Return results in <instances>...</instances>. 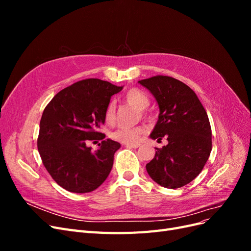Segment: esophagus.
Returning <instances> with one entry per match:
<instances>
[{"instance_id": "esophagus-1", "label": "esophagus", "mask_w": 251, "mask_h": 251, "mask_svg": "<svg viewBox=\"0 0 251 251\" xmlns=\"http://www.w3.org/2000/svg\"><path fill=\"white\" fill-rule=\"evenodd\" d=\"M126 148H130V149H137L140 147L139 143H133V144H126Z\"/></svg>"}]
</instances>
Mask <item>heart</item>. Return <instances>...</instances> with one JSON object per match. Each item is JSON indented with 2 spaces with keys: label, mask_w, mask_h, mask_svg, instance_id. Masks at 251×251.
Masks as SVG:
<instances>
[{
  "label": "heart",
  "mask_w": 251,
  "mask_h": 251,
  "mask_svg": "<svg viewBox=\"0 0 251 251\" xmlns=\"http://www.w3.org/2000/svg\"><path fill=\"white\" fill-rule=\"evenodd\" d=\"M125 100L133 105L139 111H142V114H144V109L148 108L150 103L149 97L143 93L139 89H131L125 94ZM116 119V107L115 103L111 101L104 111V120L105 123L112 125ZM146 133V127L144 126H135V127H119L117 130L111 133V138L119 141L121 143L126 144H133L138 142L141 136Z\"/></svg>",
  "instance_id": "heart-1"
}]
</instances>
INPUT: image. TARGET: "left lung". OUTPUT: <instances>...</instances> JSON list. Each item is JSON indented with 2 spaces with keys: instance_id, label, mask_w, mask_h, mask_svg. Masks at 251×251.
Wrapping results in <instances>:
<instances>
[{
  "instance_id": "left-lung-1",
  "label": "left lung",
  "mask_w": 251,
  "mask_h": 251,
  "mask_svg": "<svg viewBox=\"0 0 251 251\" xmlns=\"http://www.w3.org/2000/svg\"><path fill=\"white\" fill-rule=\"evenodd\" d=\"M138 82L154 95L160 110L151 138L161 141L165 137L169 141L156 148L147 171L163 187L184 186L201 173L210 155L207 113L194 91L176 78L157 75Z\"/></svg>"
}]
</instances>
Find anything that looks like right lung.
Instances as JSON below:
<instances>
[{
    "label": "right lung",
    "mask_w": 251,
    "mask_h": 251,
    "mask_svg": "<svg viewBox=\"0 0 251 251\" xmlns=\"http://www.w3.org/2000/svg\"><path fill=\"white\" fill-rule=\"evenodd\" d=\"M123 87L88 78L65 88L45 108L37 149L45 168L56 183L71 193H90L100 186L112 170L120 143L100 132L111 97ZM88 140H101L90 151Z\"/></svg>",
    "instance_id": "obj_1"
}]
</instances>
